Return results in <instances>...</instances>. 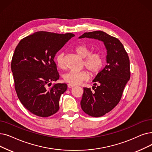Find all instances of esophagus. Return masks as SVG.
I'll list each match as a JSON object with an SVG mask.
<instances>
[{
	"mask_svg": "<svg viewBox=\"0 0 152 152\" xmlns=\"http://www.w3.org/2000/svg\"><path fill=\"white\" fill-rule=\"evenodd\" d=\"M75 85H72V84H69L68 85V87L69 88H73V87H75Z\"/></svg>",
	"mask_w": 152,
	"mask_h": 152,
	"instance_id": "obj_1",
	"label": "esophagus"
}]
</instances>
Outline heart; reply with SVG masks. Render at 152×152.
Here are the masks:
<instances>
[{
  "label": "heart",
  "mask_w": 152,
  "mask_h": 152,
  "mask_svg": "<svg viewBox=\"0 0 152 152\" xmlns=\"http://www.w3.org/2000/svg\"><path fill=\"white\" fill-rule=\"evenodd\" d=\"M76 53L82 58H84V65L90 72L91 75L95 76L99 72L104 66V58L100 52L91 53V50L88 46L81 45L75 48ZM56 63L60 69L65 68L64 53H60L56 56ZM89 72L83 70L81 71H69L63 76L64 80L71 84L77 85L83 81L88 80Z\"/></svg>",
  "instance_id": "obj_1"
}]
</instances>
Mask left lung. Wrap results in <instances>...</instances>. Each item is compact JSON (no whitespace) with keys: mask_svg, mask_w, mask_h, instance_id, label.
<instances>
[{"mask_svg":"<svg viewBox=\"0 0 152 152\" xmlns=\"http://www.w3.org/2000/svg\"><path fill=\"white\" fill-rule=\"evenodd\" d=\"M83 38L101 41L107 50V65L93 80L98 86H92L93 92L90 88H84L81 101V108L86 114L101 117L113 109L121 100L130 77L129 58L122 43L102 31L84 33L79 37Z\"/></svg>","mask_w":152,"mask_h":152,"instance_id":"1","label":"left lung"}]
</instances>
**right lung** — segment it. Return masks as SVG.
Returning a JSON list of instances; mask_svg holds the SVG:
<instances>
[{
    "label": "right lung",
    "instance_id": "obj_1",
    "mask_svg": "<svg viewBox=\"0 0 152 152\" xmlns=\"http://www.w3.org/2000/svg\"><path fill=\"white\" fill-rule=\"evenodd\" d=\"M72 34L37 31L21 39L11 63L15 88L23 106L37 116L47 117L57 113L59 101L67 84L52 82L59 77L54 58Z\"/></svg>",
    "mask_w": 152,
    "mask_h": 152
}]
</instances>
